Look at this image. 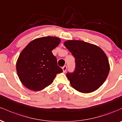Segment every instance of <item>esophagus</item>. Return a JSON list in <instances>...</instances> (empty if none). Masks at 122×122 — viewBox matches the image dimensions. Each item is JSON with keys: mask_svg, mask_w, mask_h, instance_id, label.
<instances>
[{"mask_svg": "<svg viewBox=\"0 0 122 122\" xmlns=\"http://www.w3.org/2000/svg\"><path fill=\"white\" fill-rule=\"evenodd\" d=\"M66 68H67V66L66 65L62 67V71H63V72L65 73L66 72Z\"/></svg>", "mask_w": 122, "mask_h": 122, "instance_id": "1", "label": "esophagus"}]
</instances>
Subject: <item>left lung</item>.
Returning a JSON list of instances; mask_svg holds the SVG:
<instances>
[{
	"mask_svg": "<svg viewBox=\"0 0 122 122\" xmlns=\"http://www.w3.org/2000/svg\"><path fill=\"white\" fill-rule=\"evenodd\" d=\"M64 45L75 58V71L66 74L71 86L84 93L97 90L110 72V64L104 51L98 46L82 41L68 40Z\"/></svg>",
	"mask_w": 122,
	"mask_h": 122,
	"instance_id": "1",
	"label": "left lung"
}]
</instances>
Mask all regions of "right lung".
Here are the masks:
<instances>
[{
	"instance_id": "right-lung-1",
	"label": "right lung",
	"mask_w": 122,
	"mask_h": 122,
	"mask_svg": "<svg viewBox=\"0 0 122 122\" xmlns=\"http://www.w3.org/2000/svg\"><path fill=\"white\" fill-rule=\"evenodd\" d=\"M60 42L56 37L38 38L23 49L16 61V69L25 86L40 91L52 83L57 73L62 72L51 51Z\"/></svg>"
}]
</instances>
